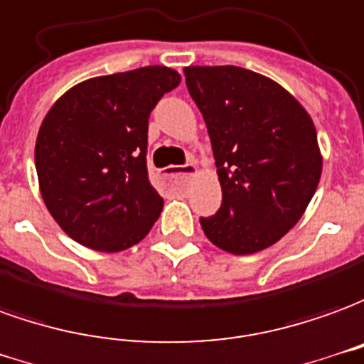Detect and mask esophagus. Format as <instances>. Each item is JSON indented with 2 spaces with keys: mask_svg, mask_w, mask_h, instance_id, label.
Instances as JSON below:
<instances>
[{
  "mask_svg": "<svg viewBox=\"0 0 364 364\" xmlns=\"http://www.w3.org/2000/svg\"><path fill=\"white\" fill-rule=\"evenodd\" d=\"M196 172L194 164H186V166H168L164 170V178H190Z\"/></svg>",
  "mask_w": 364,
  "mask_h": 364,
  "instance_id": "34e87169",
  "label": "esophagus"
}]
</instances>
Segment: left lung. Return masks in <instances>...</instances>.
<instances>
[{
	"label": "left lung",
	"mask_w": 364,
	"mask_h": 364,
	"mask_svg": "<svg viewBox=\"0 0 364 364\" xmlns=\"http://www.w3.org/2000/svg\"><path fill=\"white\" fill-rule=\"evenodd\" d=\"M188 92L210 133L221 208L200 218L211 243L252 255L304 215L321 176L314 121L274 80L239 66H188Z\"/></svg>",
	"instance_id": "obj_1"
}]
</instances>
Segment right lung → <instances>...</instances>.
Returning <instances> with one entry per match:
<instances>
[{
    "mask_svg": "<svg viewBox=\"0 0 364 364\" xmlns=\"http://www.w3.org/2000/svg\"><path fill=\"white\" fill-rule=\"evenodd\" d=\"M180 84L166 66L97 76L48 109L35 145L41 196L76 243L119 252L151 231L162 198L146 172L149 115Z\"/></svg>",
    "mask_w": 364,
    "mask_h": 364,
    "instance_id": "add662e5",
    "label": "right lung"
}]
</instances>
